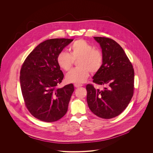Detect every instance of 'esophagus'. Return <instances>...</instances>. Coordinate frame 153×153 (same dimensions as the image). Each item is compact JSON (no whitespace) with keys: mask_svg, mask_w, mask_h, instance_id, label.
I'll return each instance as SVG.
<instances>
[{"mask_svg":"<svg viewBox=\"0 0 153 153\" xmlns=\"http://www.w3.org/2000/svg\"><path fill=\"white\" fill-rule=\"evenodd\" d=\"M74 86L75 87L79 88L80 87H82V84H74Z\"/></svg>","mask_w":153,"mask_h":153,"instance_id":"34e87169","label":"esophagus"}]
</instances>
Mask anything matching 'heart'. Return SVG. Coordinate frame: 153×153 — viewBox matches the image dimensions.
<instances>
[{
  "instance_id": "b5f03b06",
  "label": "heart",
  "mask_w": 153,
  "mask_h": 153,
  "mask_svg": "<svg viewBox=\"0 0 153 153\" xmlns=\"http://www.w3.org/2000/svg\"><path fill=\"white\" fill-rule=\"evenodd\" d=\"M70 53L61 51L56 58L59 66L65 71L72 67L74 61H77L78 67L72 69L66 75L68 82L82 83L89 76L90 72L95 74L100 71L103 64L102 52L83 39L75 41L70 46Z\"/></svg>"
}]
</instances>
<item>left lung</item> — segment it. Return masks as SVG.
<instances>
[{"mask_svg": "<svg viewBox=\"0 0 153 153\" xmlns=\"http://www.w3.org/2000/svg\"><path fill=\"white\" fill-rule=\"evenodd\" d=\"M101 48L103 64L93 76V82L107 85L104 89L86 86L88 105L97 116L110 119L119 115L129 104L134 94V71L121 46L108 38L94 37Z\"/></svg>", "mask_w": 153, "mask_h": 153, "instance_id": "obj_1", "label": "left lung"}]
</instances>
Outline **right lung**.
Returning a JSON list of instances; mask_svg holds the SVG:
<instances>
[{
	"label": "right lung",
	"instance_id": "add662e5",
	"mask_svg": "<svg viewBox=\"0 0 153 153\" xmlns=\"http://www.w3.org/2000/svg\"><path fill=\"white\" fill-rule=\"evenodd\" d=\"M73 39L46 40L27 56L20 72V83L25 104L36 118L47 123L56 121L65 115L72 84L59 88L64 74L56 61L58 53Z\"/></svg>",
	"mask_w": 153,
	"mask_h": 153
}]
</instances>
